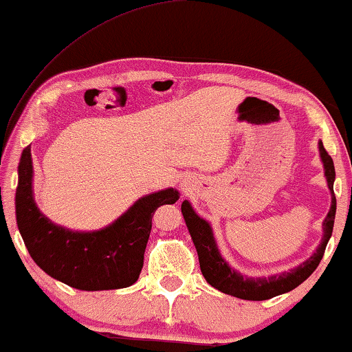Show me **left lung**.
I'll use <instances>...</instances> for the list:
<instances>
[{"instance_id":"8db88e82","label":"left lung","mask_w":352,"mask_h":352,"mask_svg":"<svg viewBox=\"0 0 352 352\" xmlns=\"http://www.w3.org/2000/svg\"><path fill=\"white\" fill-rule=\"evenodd\" d=\"M319 153L320 160L324 163L325 177L329 182V189L331 192V205L329 210V214L324 219V235L319 247L314 252V254L306 261H302L300 266L290 269L288 272H280L271 277H247L242 276L234 267H230L224 258L221 256L218 247H216V240L213 237V230L211 226L206 223L204 218H200L192 208L187 200L182 201L181 211L184 216L186 226L189 229L192 242L195 245L197 254H199L200 261V271L206 278V282L216 290L226 293V295L240 298V300H250V301H263L274 298L282 293L292 292L293 288L301 285L316 267L319 266L322 256L325 253V247L329 243L333 232V223H335V213H336V199L333 194V182H335V166L331 157L327 153L324 144L319 141Z\"/></svg>"}]
</instances>
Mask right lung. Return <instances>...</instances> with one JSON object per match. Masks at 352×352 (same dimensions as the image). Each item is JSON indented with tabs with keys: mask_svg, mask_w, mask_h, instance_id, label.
<instances>
[{
	"mask_svg": "<svg viewBox=\"0 0 352 352\" xmlns=\"http://www.w3.org/2000/svg\"><path fill=\"white\" fill-rule=\"evenodd\" d=\"M30 146L19 163L16 190L17 228L33 261L56 280L86 292L117 290L139 278L144 252L158 206L176 204V189L158 190L139 199L107 228L74 232L51 223L33 199Z\"/></svg>",
	"mask_w": 352,
	"mask_h": 352,
	"instance_id": "right-lung-1",
	"label": "right lung"
}]
</instances>
